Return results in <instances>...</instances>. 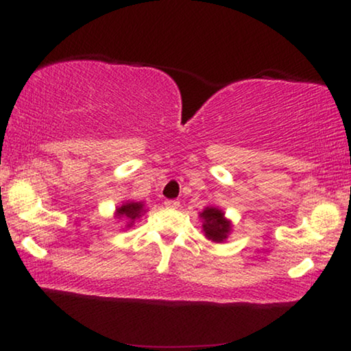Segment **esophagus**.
I'll return each mask as SVG.
<instances>
[{
	"label": "esophagus",
	"mask_w": 351,
	"mask_h": 351,
	"mask_svg": "<svg viewBox=\"0 0 351 351\" xmlns=\"http://www.w3.org/2000/svg\"><path fill=\"white\" fill-rule=\"evenodd\" d=\"M165 207H169V209H178L180 207V201L178 199H165Z\"/></svg>",
	"instance_id": "1"
}]
</instances>
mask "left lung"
Segmentation results:
<instances>
[{"mask_svg": "<svg viewBox=\"0 0 351 351\" xmlns=\"http://www.w3.org/2000/svg\"><path fill=\"white\" fill-rule=\"evenodd\" d=\"M201 217L204 219V232L207 239L213 241H223L228 237L230 230L229 221H226L223 218V213L213 207H207V209L201 213Z\"/></svg>", "mask_w": 351, "mask_h": 351, "instance_id": "8db88e82", "label": "left lung"}]
</instances>
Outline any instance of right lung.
<instances>
[{"label": "right lung", "mask_w": 351, "mask_h": 351, "mask_svg": "<svg viewBox=\"0 0 351 351\" xmlns=\"http://www.w3.org/2000/svg\"><path fill=\"white\" fill-rule=\"evenodd\" d=\"M141 212H142V204L141 203H125L122 207H119L117 209V217L122 218V217H127L128 219H136L141 217ZM132 224V223H130Z\"/></svg>", "instance_id": "right-lung-1"}]
</instances>
